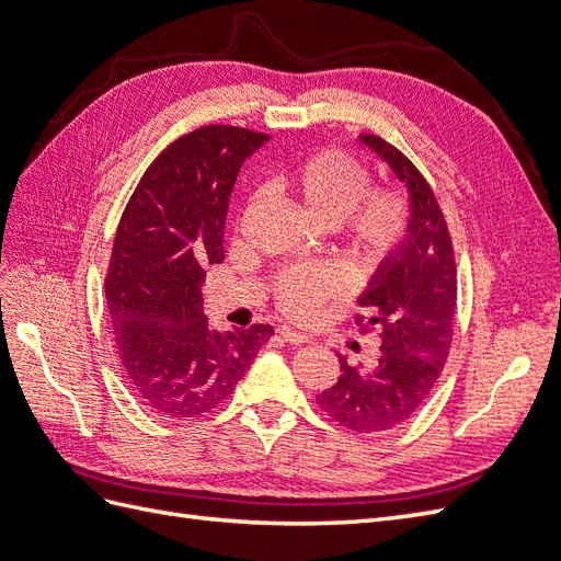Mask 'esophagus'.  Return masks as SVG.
I'll list each match as a JSON object with an SVG mask.
<instances>
[{
	"label": "esophagus",
	"mask_w": 561,
	"mask_h": 561,
	"mask_svg": "<svg viewBox=\"0 0 561 561\" xmlns=\"http://www.w3.org/2000/svg\"><path fill=\"white\" fill-rule=\"evenodd\" d=\"M278 332H280V336L285 339L287 344H307L309 339H311L307 332H301V330H293V328H285V325H283Z\"/></svg>",
	"instance_id": "obj_1"
}]
</instances>
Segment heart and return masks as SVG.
Listing matches in <instances>:
<instances>
[{
    "label": "heart",
    "mask_w": 561,
    "mask_h": 561,
    "mask_svg": "<svg viewBox=\"0 0 561 561\" xmlns=\"http://www.w3.org/2000/svg\"><path fill=\"white\" fill-rule=\"evenodd\" d=\"M280 182L299 198L304 213L318 222L334 227L348 217L351 241L365 257H381L402 239L404 201L396 192H369V171L346 151H318L287 171ZM344 290L342 271L322 264L287 268L276 283L283 311L295 318L313 316L322 304Z\"/></svg>",
    "instance_id": "heart-1"
}]
</instances>
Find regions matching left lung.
I'll use <instances>...</instances> for the list:
<instances>
[{
    "label": "left lung",
    "mask_w": 561,
    "mask_h": 561,
    "mask_svg": "<svg viewBox=\"0 0 561 561\" xmlns=\"http://www.w3.org/2000/svg\"><path fill=\"white\" fill-rule=\"evenodd\" d=\"M390 168L407 192V227L358 297L379 330V353L367 365L339 355L336 383L318 396L334 421L355 433H381L400 426L426 402L445 367L456 313V266L451 239L433 190L414 163L381 140L358 135Z\"/></svg>",
    "instance_id": "left-lung-1"
}]
</instances>
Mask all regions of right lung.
Listing matches in <instances>:
<instances>
[{
  "label": "right lung",
  "instance_id": "1",
  "mask_svg": "<svg viewBox=\"0 0 561 561\" xmlns=\"http://www.w3.org/2000/svg\"><path fill=\"white\" fill-rule=\"evenodd\" d=\"M268 135L203 126L147 168L114 236L105 283L118 358L147 410L192 419L225 402L271 325L219 332L203 313V280L225 260V222L241 165Z\"/></svg>",
  "mask_w": 561,
  "mask_h": 561
}]
</instances>
